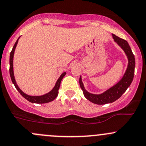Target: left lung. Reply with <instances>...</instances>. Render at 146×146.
Returning <instances> with one entry per match:
<instances>
[{
	"instance_id": "1",
	"label": "left lung",
	"mask_w": 146,
	"mask_h": 146,
	"mask_svg": "<svg viewBox=\"0 0 146 146\" xmlns=\"http://www.w3.org/2000/svg\"><path fill=\"white\" fill-rule=\"evenodd\" d=\"M113 38H114L115 41L118 45L123 49L129 60L128 67H127V70H126L122 80L117 84H116L115 85L113 86V87H111L104 93L101 94H93L89 93L88 92L86 91L83 84H82L81 77L80 78L79 83L82 92H83L84 96L89 101L94 104H98V105L113 103L119 99L131 85L134 76L135 58L134 54L131 51V47L129 45L127 41H126L125 40L119 38L115 34H113Z\"/></svg>"
}]
</instances>
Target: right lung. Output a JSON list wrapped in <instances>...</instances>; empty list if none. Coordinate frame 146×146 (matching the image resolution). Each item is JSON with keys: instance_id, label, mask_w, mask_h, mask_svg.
<instances>
[{"instance_id": "right-lung-1", "label": "right lung", "mask_w": 146, "mask_h": 146, "mask_svg": "<svg viewBox=\"0 0 146 146\" xmlns=\"http://www.w3.org/2000/svg\"><path fill=\"white\" fill-rule=\"evenodd\" d=\"M19 38H18L16 42H15V45H14L13 48H12L10 55V78H11L12 83H13L14 85L15 86V87H16L17 90H18V92L21 94V96H22L23 97L25 98L27 100L30 101V102L36 103V104H45V103H48V102H50V101H52L54 99H55V98L57 96L58 94H59V87H60L61 81V80L63 79V78L64 77V76H65L66 73L64 72V73H63L61 75V76L59 77V79H58L57 82H56L54 87L52 90V91H50V92L46 94L42 95V96H29V95H27L26 94H24L22 91H21L20 89L19 88V87H18L17 85L16 82H15V77H14V73H13V56H14V52H15V47H16L17 45Z\"/></svg>"}]
</instances>
